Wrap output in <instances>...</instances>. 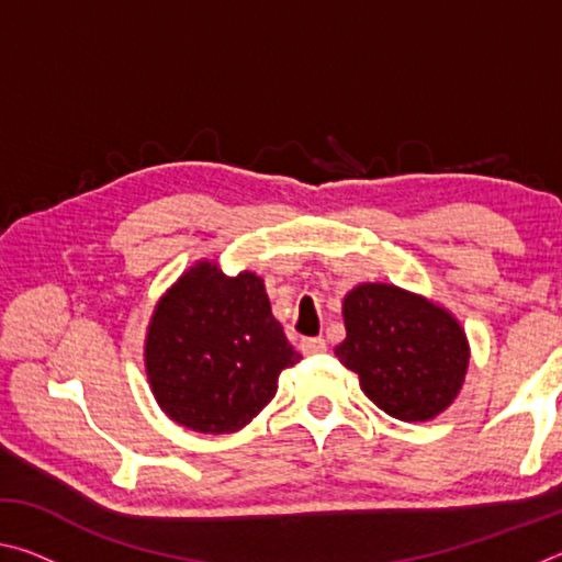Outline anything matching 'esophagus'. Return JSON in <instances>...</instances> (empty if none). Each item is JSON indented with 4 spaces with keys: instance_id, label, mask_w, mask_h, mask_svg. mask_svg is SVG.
Returning a JSON list of instances; mask_svg holds the SVG:
<instances>
[{
    "instance_id": "1",
    "label": "esophagus",
    "mask_w": 562,
    "mask_h": 562,
    "mask_svg": "<svg viewBox=\"0 0 562 562\" xmlns=\"http://www.w3.org/2000/svg\"><path fill=\"white\" fill-rule=\"evenodd\" d=\"M300 349H302V355H319V351L327 349V341L322 337H307L300 341Z\"/></svg>"
}]
</instances>
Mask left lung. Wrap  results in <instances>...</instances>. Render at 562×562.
Wrapping results in <instances>:
<instances>
[{
    "label": "left lung",
    "mask_w": 562,
    "mask_h": 562,
    "mask_svg": "<svg viewBox=\"0 0 562 562\" xmlns=\"http://www.w3.org/2000/svg\"><path fill=\"white\" fill-rule=\"evenodd\" d=\"M347 337L335 347L361 392L402 422H429L459 396L469 339L449 310L396 284L364 282L341 302Z\"/></svg>",
    "instance_id": "1"
}]
</instances>
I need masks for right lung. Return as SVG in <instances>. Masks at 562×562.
I'll return each instance as SVG.
<instances>
[{"label":"right lung","mask_w":562,"mask_h":562,"mask_svg":"<svg viewBox=\"0 0 562 562\" xmlns=\"http://www.w3.org/2000/svg\"><path fill=\"white\" fill-rule=\"evenodd\" d=\"M144 357L158 406L201 434L240 431L272 402L282 369L302 359L272 317L262 278H227L207 260L158 300Z\"/></svg>","instance_id":"add662e5"}]
</instances>
